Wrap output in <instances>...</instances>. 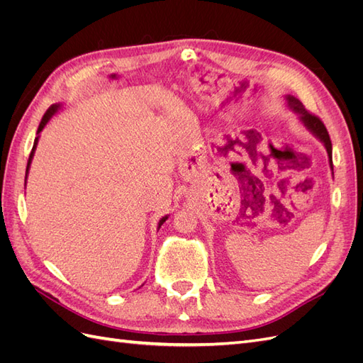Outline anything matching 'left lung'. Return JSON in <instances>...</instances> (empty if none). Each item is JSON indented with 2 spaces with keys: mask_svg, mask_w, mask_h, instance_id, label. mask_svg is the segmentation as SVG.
Wrapping results in <instances>:
<instances>
[{
  "mask_svg": "<svg viewBox=\"0 0 363 363\" xmlns=\"http://www.w3.org/2000/svg\"><path fill=\"white\" fill-rule=\"evenodd\" d=\"M284 98H286V104H288V107L291 108V111L295 112L296 115H298V118H300V121H301V124H303L307 130H309L311 133L324 145V148H325V151H327V156H328V163H330V169L333 171V163H332V140H330V136H328V133H327L325 125L321 123V119L307 112L306 108H304V106L301 104V101L298 100V98H295L294 95H286Z\"/></svg>",
  "mask_w": 363,
  "mask_h": 363,
  "instance_id": "1",
  "label": "left lung"
}]
</instances>
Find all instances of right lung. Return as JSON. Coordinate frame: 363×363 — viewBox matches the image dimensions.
<instances>
[{
	"label": "right lung",
	"mask_w": 363,
	"mask_h": 363,
	"mask_svg": "<svg viewBox=\"0 0 363 363\" xmlns=\"http://www.w3.org/2000/svg\"><path fill=\"white\" fill-rule=\"evenodd\" d=\"M62 108V104H54V106H51L48 111H47V113L43 115V118H42V121H40V124H39V128H38V136H36V139H35V144H33V150H31V152H30V157H28V163H27V171H26V183H27V175H28V171H30V164H31V160H33V156H35V151H36V147H38V142H39V138H40V131L45 128V125L50 123L51 121V118L56 115L59 111ZM168 216L169 215H164L163 218H160V221H159V224H157V230L162 227V224L167 221L168 219Z\"/></svg>",
	"instance_id": "add662e5"
}]
</instances>
